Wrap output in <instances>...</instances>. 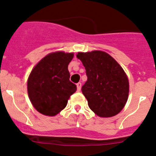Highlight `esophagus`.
Here are the masks:
<instances>
[{
    "label": "esophagus",
    "instance_id": "esophagus-1",
    "mask_svg": "<svg viewBox=\"0 0 156 156\" xmlns=\"http://www.w3.org/2000/svg\"><path fill=\"white\" fill-rule=\"evenodd\" d=\"M76 87H77V90L78 91H80L81 90V87H82V84H81V83H78L76 84Z\"/></svg>",
    "mask_w": 156,
    "mask_h": 156
}]
</instances>
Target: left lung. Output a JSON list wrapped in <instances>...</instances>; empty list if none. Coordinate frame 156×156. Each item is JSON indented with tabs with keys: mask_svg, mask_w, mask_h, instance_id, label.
I'll return each mask as SVG.
<instances>
[{
	"mask_svg": "<svg viewBox=\"0 0 156 156\" xmlns=\"http://www.w3.org/2000/svg\"><path fill=\"white\" fill-rule=\"evenodd\" d=\"M76 58L86 69L87 80L82 93L88 106L100 117H112L124 108L129 95V80L120 65L101 51L78 52Z\"/></svg>",
	"mask_w": 156,
	"mask_h": 156,
	"instance_id": "left-lung-1",
	"label": "left lung"
}]
</instances>
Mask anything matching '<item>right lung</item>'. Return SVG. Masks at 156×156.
I'll use <instances>...</instances> for the list:
<instances>
[{
  "mask_svg": "<svg viewBox=\"0 0 156 156\" xmlns=\"http://www.w3.org/2000/svg\"><path fill=\"white\" fill-rule=\"evenodd\" d=\"M73 53L55 51L43 58L32 69L27 80V91L32 105L40 113L55 116L66 108L76 90L69 80L68 66Z\"/></svg>",
  "mask_w": 156,
  "mask_h": 156,
  "instance_id": "1",
  "label": "right lung"
}]
</instances>
